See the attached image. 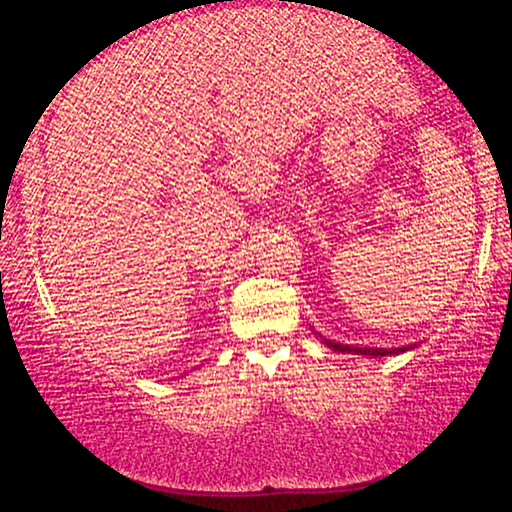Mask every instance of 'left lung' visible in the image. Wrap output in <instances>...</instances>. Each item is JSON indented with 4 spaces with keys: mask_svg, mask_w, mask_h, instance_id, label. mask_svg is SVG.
<instances>
[{
    "mask_svg": "<svg viewBox=\"0 0 512 512\" xmlns=\"http://www.w3.org/2000/svg\"><path fill=\"white\" fill-rule=\"evenodd\" d=\"M318 334V332H316ZM320 336V334H318ZM320 341H323L327 348H332L334 352H343V354H366V357H391V354H402L406 350H413L415 345H404V348H393V350H384V348H357V345H348V343H336V341H329L325 336H320Z\"/></svg>",
    "mask_w": 512,
    "mask_h": 512,
    "instance_id": "left-lung-1",
    "label": "left lung"
}]
</instances>
